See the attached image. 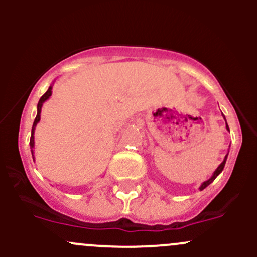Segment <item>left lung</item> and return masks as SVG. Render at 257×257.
Segmentation results:
<instances>
[{
  "mask_svg": "<svg viewBox=\"0 0 257 257\" xmlns=\"http://www.w3.org/2000/svg\"><path fill=\"white\" fill-rule=\"evenodd\" d=\"M226 128H227V131H229V126H227V124H226ZM226 159H227V155H226V157H225L224 162H222V163H221V164H220V165H219V167H217V169H216V170H215V172H214V174H212V177H211V178H210V179H209V180L204 181V183H203V185H201V186H200V190H203V189H205V188H206V186H208V185H210V184H211V183H212V181H214V180H215V178H216V177H217V175H219V174H220V173H221V172H222V169H224V167H225V163H226Z\"/></svg>",
  "mask_w": 257,
  "mask_h": 257,
  "instance_id": "1",
  "label": "left lung"
}]
</instances>
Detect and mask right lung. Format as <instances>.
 <instances>
[{"label": "right lung", "mask_w": 257, "mask_h": 257, "mask_svg": "<svg viewBox=\"0 0 257 257\" xmlns=\"http://www.w3.org/2000/svg\"><path fill=\"white\" fill-rule=\"evenodd\" d=\"M51 94H52V87H49L47 92H46L45 94H43L42 97H41L40 102H38V104H37V115H36L35 121H33L32 133H31V139H30L31 149H33V145H35V137H33V134H35V128H36V125H37V123H38V121H40V119H41V109H42V104L46 102V100L48 99L49 97H51ZM32 157H33V150H32Z\"/></svg>", "instance_id": "right-lung-1"}]
</instances>
